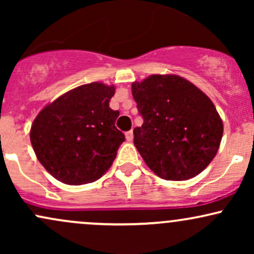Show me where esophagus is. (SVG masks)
Masks as SVG:
<instances>
[{
	"instance_id": "1",
	"label": "esophagus",
	"mask_w": 254,
	"mask_h": 254,
	"mask_svg": "<svg viewBox=\"0 0 254 254\" xmlns=\"http://www.w3.org/2000/svg\"><path fill=\"white\" fill-rule=\"evenodd\" d=\"M125 137H127V141H129V142L132 141V139H133V131L132 130L127 131V132L125 133Z\"/></svg>"
}]
</instances>
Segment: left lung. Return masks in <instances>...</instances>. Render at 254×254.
Masks as SVG:
<instances>
[{
    "instance_id": "1",
    "label": "left lung",
    "mask_w": 254,
    "mask_h": 254,
    "mask_svg": "<svg viewBox=\"0 0 254 254\" xmlns=\"http://www.w3.org/2000/svg\"><path fill=\"white\" fill-rule=\"evenodd\" d=\"M142 127L133 143L144 162L166 180L198 176L216 155L223 123L216 107L193 83L178 75H150L133 82Z\"/></svg>"
}]
</instances>
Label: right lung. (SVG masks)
Here are the masks:
<instances>
[{
  "mask_svg": "<svg viewBox=\"0 0 254 254\" xmlns=\"http://www.w3.org/2000/svg\"><path fill=\"white\" fill-rule=\"evenodd\" d=\"M115 86L92 82L64 93L38 113L31 143L46 171L68 185L103 177L125 136L116 127L119 112L110 109Z\"/></svg>",
  "mask_w": 254,
  "mask_h": 254,
  "instance_id": "right-lung-1",
  "label": "right lung"
}]
</instances>
